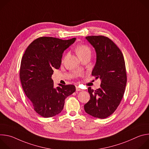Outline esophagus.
Listing matches in <instances>:
<instances>
[{"mask_svg": "<svg viewBox=\"0 0 149 149\" xmlns=\"http://www.w3.org/2000/svg\"><path fill=\"white\" fill-rule=\"evenodd\" d=\"M76 91H82V90L78 86H76Z\"/></svg>", "mask_w": 149, "mask_h": 149, "instance_id": "esophagus-1", "label": "esophagus"}]
</instances>
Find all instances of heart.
<instances>
[{
	"instance_id": "obj_1",
	"label": "heart",
	"mask_w": 149,
	"mask_h": 149,
	"mask_svg": "<svg viewBox=\"0 0 149 149\" xmlns=\"http://www.w3.org/2000/svg\"><path fill=\"white\" fill-rule=\"evenodd\" d=\"M75 51L78 54V56L79 57V58L88 54L91 55V53L90 48L88 45H84V44L77 45L75 47Z\"/></svg>"
}]
</instances>
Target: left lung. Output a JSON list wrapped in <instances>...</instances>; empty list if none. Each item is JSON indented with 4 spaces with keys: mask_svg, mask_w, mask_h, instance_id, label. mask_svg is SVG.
Listing matches in <instances>:
<instances>
[{
    "mask_svg": "<svg viewBox=\"0 0 149 149\" xmlns=\"http://www.w3.org/2000/svg\"><path fill=\"white\" fill-rule=\"evenodd\" d=\"M95 48L97 61L92 75L101 79L100 88H88L90 100L84 105L86 112L98 118L111 115L124 94L127 74L123 55L110 38L102 35L86 37Z\"/></svg>",
    "mask_w": 149,
    "mask_h": 149,
    "instance_id": "left-lung-1",
    "label": "left lung"
}]
</instances>
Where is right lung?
<instances>
[{
  "instance_id": "add662e5",
  "label": "right lung",
  "mask_w": 149,
  "mask_h": 149,
  "mask_svg": "<svg viewBox=\"0 0 149 149\" xmlns=\"http://www.w3.org/2000/svg\"><path fill=\"white\" fill-rule=\"evenodd\" d=\"M76 38L62 40L42 36L34 40L21 60L19 77L23 90L34 110L48 118L61 112L65 99L75 91L74 85L59 84L54 87V68L59 69L62 54Z\"/></svg>"
}]
</instances>
